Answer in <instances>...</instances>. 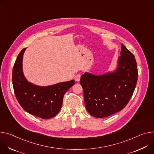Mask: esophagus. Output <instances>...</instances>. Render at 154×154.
Wrapping results in <instances>:
<instances>
[{
  "mask_svg": "<svg viewBox=\"0 0 154 154\" xmlns=\"http://www.w3.org/2000/svg\"><path fill=\"white\" fill-rule=\"evenodd\" d=\"M80 78H81V75L80 74H77L75 77V79L76 81H79L80 80Z\"/></svg>",
  "mask_w": 154,
  "mask_h": 154,
  "instance_id": "obj_1",
  "label": "esophagus"
}]
</instances>
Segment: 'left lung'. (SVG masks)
<instances>
[{
  "label": "left lung",
  "instance_id": "8db88e82",
  "mask_svg": "<svg viewBox=\"0 0 154 154\" xmlns=\"http://www.w3.org/2000/svg\"><path fill=\"white\" fill-rule=\"evenodd\" d=\"M138 68L135 57L123 45L117 68L113 72L95 75L86 72L81 75L86 108L97 118H103L121 111L128 104L136 86Z\"/></svg>",
  "mask_w": 154,
  "mask_h": 154
}]
</instances>
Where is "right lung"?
I'll use <instances>...</instances> for the list:
<instances>
[{
    "label": "right lung",
    "instance_id": "1",
    "mask_svg": "<svg viewBox=\"0 0 154 154\" xmlns=\"http://www.w3.org/2000/svg\"><path fill=\"white\" fill-rule=\"evenodd\" d=\"M26 48L18 54L13 68L12 82L17 100L27 112L44 119L52 118L60 111L64 94L75 81L59 82L49 86L30 83L23 72V59Z\"/></svg>",
    "mask_w": 154,
    "mask_h": 154
}]
</instances>
